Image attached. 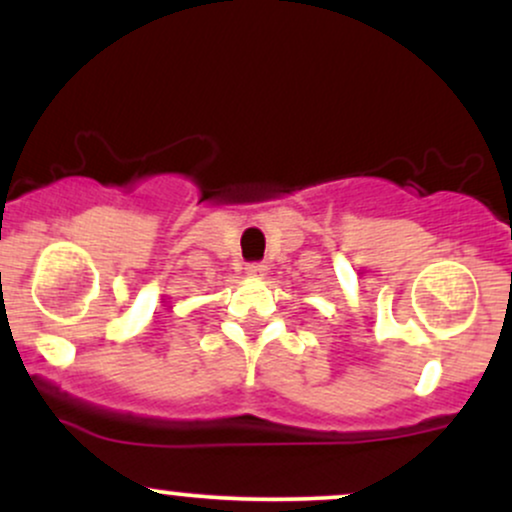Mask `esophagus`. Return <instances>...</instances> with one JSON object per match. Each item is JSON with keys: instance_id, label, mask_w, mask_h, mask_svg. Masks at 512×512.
<instances>
[{"instance_id": "esophagus-1", "label": "esophagus", "mask_w": 512, "mask_h": 512, "mask_svg": "<svg viewBox=\"0 0 512 512\" xmlns=\"http://www.w3.org/2000/svg\"><path fill=\"white\" fill-rule=\"evenodd\" d=\"M245 274L252 276V279H262V276L267 274V264H264V262H250L248 267H245Z\"/></svg>"}]
</instances>
